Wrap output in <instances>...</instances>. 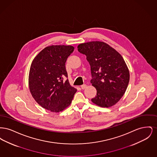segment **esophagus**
Returning <instances> with one entry per match:
<instances>
[{
    "mask_svg": "<svg viewBox=\"0 0 157 157\" xmlns=\"http://www.w3.org/2000/svg\"><path fill=\"white\" fill-rule=\"evenodd\" d=\"M86 85H85V84H83V85H82L81 86V88H82V90H84V89H85L86 88Z\"/></svg>",
    "mask_w": 157,
    "mask_h": 157,
    "instance_id": "1",
    "label": "esophagus"
}]
</instances>
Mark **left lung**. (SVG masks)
I'll return each mask as SVG.
<instances>
[{
  "label": "left lung",
  "mask_w": 157,
  "mask_h": 157,
  "mask_svg": "<svg viewBox=\"0 0 157 157\" xmlns=\"http://www.w3.org/2000/svg\"><path fill=\"white\" fill-rule=\"evenodd\" d=\"M78 51L86 55L90 66V83L97 90L92 102L102 108L116 104L129 81V72L122 56L109 45L99 41L79 44Z\"/></svg>",
  "instance_id": "1"
}]
</instances>
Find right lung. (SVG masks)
<instances>
[{
    "label": "right lung",
    "instance_id": "add662e5",
    "mask_svg": "<svg viewBox=\"0 0 157 157\" xmlns=\"http://www.w3.org/2000/svg\"><path fill=\"white\" fill-rule=\"evenodd\" d=\"M72 46L52 45L44 48L33 60L29 74L30 93L38 104L51 112L67 108L76 89L71 86L65 62L74 52Z\"/></svg>",
    "mask_w": 157,
    "mask_h": 157
}]
</instances>
